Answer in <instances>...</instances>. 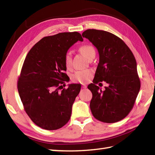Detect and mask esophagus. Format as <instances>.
Instances as JSON below:
<instances>
[{"label":"esophagus","instance_id":"1","mask_svg":"<svg viewBox=\"0 0 155 155\" xmlns=\"http://www.w3.org/2000/svg\"><path fill=\"white\" fill-rule=\"evenodd\" d=\"M82 88H87V85H85V84L82 85Z\"/></svg>","mask_w":155,"mask_h":155}]
</instances>
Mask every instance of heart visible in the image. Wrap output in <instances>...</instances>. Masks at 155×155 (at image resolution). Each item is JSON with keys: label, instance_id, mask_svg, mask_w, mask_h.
<instances>
[{"label": "heart", "instance_id": "1", "mask_svg": "<svg viewBox=\"0 0 155 155\" xmlns=\"http://www.w3.org/2000/svg\"><path fill=\"white\" fill-rule=\"evenodd\" d=\"M81 53L84 55L88 60L93 56H95L96 52L95 49L91 45H84L81 46L79 48ZM64 62L67 68H71L72 66V54L71 52H68L64 56ZM93 74V71L89 69L84 71H77L71 76V81L74 83H86L89 81Z\"/></svg>", "mask_w": 155, "mask_h": 155}]
</instances>
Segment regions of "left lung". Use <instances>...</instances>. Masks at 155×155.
I'll use <instances>...</instances> for the list:
<instances>
[{
  "label": "left lung",
  "instance_id": "1",
  "mask_svg": "<svg viewBox=\"0 0 155 155\" xmlns=\"http://www.w3.org/2000/svg\"><path fill=\"white\" fill-rule=\"evenodd\" d=\"M82 36L92 42L99 54L93 83L88 86L93 94L92 114L103 123L120 121L132 110L140 91L136 59L124 41L110 32L88 29ZM103 81L109 84L104 91L96 85Z\"/></svg>",
  "mask_w": 155,
  "mask_h": 155
}]
</instances>
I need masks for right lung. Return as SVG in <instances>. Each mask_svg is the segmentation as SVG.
<instances>
[{
	"instance_id": "1",
	"label": "right lung",
	"mask_w": 155,
	"mask_h": 155,
	"mask_svg": "<svg viewBox=\"0 0 155 155\" xmlns=\"http://www.w3.org/2000/svg\"><path fill=\"white\" fill-rule=\"evenodd\" d=\"M83 41L79 32H61L42 38L28 52L18 81V91L25 110L45 130H57L68 123L81 85L70 84L64 56L71 46Z\"/></svg>"
}]
</instances>
